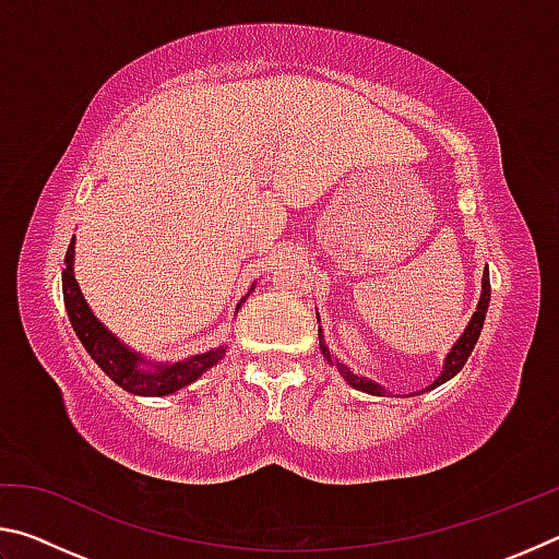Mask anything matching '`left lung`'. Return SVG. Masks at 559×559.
<instances>
[{
	"mask_svg": "<svg viewBox=\"0 0 559 559\" xmlns=\"http://www.w3.org/2000/svg\"><path fill=\"white\" fill-rule=\"evenodd\" d=\"M488 300H490V278H488V271L484 273V293H480V300H478V308H476V313H473V318H471V323H468V328H466V333L461 335V340L456 345H453V349L449 353V357H447V365H443V372H441V377L437 382H433L431 386H427V392L429 390H433V386H439V384H443L447 380H451L453 374L456 372H461V367L466 365V359L471 357V353H473V347H476V343H478V335H480V330H484V320H486V310H488ZM323 347V355L330 359V349L325 347V343L320 345ZM330 362H333V359H330ZM337 370L343 372V377L345 380L355 386V390H359V392H367V394H384V390L380 384H374V382H370V380H365V377H357V374H353L347 370L345 365H340L337 362Z\"/></svg>",
	"mask_w": 559,
	"mask_h": 559,
	"instance_id": "obj_1",
	"label": "left lung"
}]
</instances>
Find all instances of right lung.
Returning <instances> with one entry per match:
<instances>
[{
	"label": "right lung",
	"instance_id": "obj_1",
	"mask_svg": "<svg viewBox=\"0 0 559 559\" xmlns=\"http://www.w3.org/2000/svg\"><path fill=\"white\" fill-rule=\"evenodd\" d=\"M66 269H63V302L69 310L71 325L75 335L88 349V355L96 359L98 367L106 372L112 382L130 394L143 396H165L177 390H182L189 382H194L202 372L210 370L212 365L219 362L224 349H214V353L197 355L187 362L177 365H155V370H143V357L130 353L122 347L116 337H112L106 328H103L91 308L83 300L79 283L73 278V241L66 251Z\"/></svg>",
	"mask_w": 559,
	"mask_h": 559
}]
</instances>
